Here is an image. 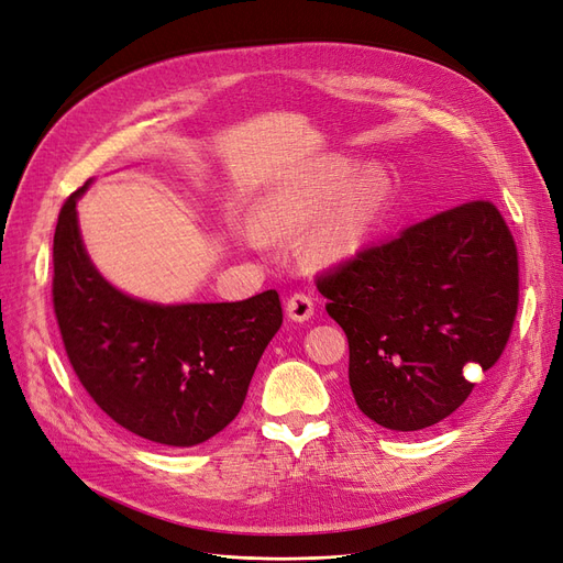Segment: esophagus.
I'll return each instance as SVG.
<instances>
[{
	"label": "esophagus",
	"instance_id": "obj_1",
	"mask_svg": "<svg viewBox=\"0 0 563 563\" xmlns=\"http://www.w3.org/2000/svg\"><path fill=\"white\" fill-rule=\"evenodd\" d=\"M285 310H287V318H289V320L306 322L310 316L316 313V303H313V299H310L308 295L297 292V295H292V297L287 299Z\"/></svg>",
	"mask_w": 563,
	"mask_h": 563
}]
</instances>
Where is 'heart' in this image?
I'll return each mask as SVG.
<instances>
[{
    "instance_id": "obj_1",
    "label": "heart",
    "mask_w": 563,
    "mask_h": 563,
    "mask_svg": "<svg viewBox=\"0 0 563 563\" xmlns=\"http://www.w3.org/2000/svg\"><path fill=\"white\" fill-rule=\"evenodd\" d=\"M352 172L350 159H331L271 187L255 208V227H247L245 241L262 247L266 236L299 232L320 214L301 241L306 257L329 264L355 253L383 213L389 180L378 166H364L355 176Z\"/></svg>"
}]
</instances>
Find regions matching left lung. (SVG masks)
<instances>
[{
    "label": "left lung",
    "instance_id": "1",
    "mask_svg": "<svg viewBox=\"0 0 563 563\" xmlns=\"http://www.w3.org/2000/svg\"><path fill=\"white\" fill-rule=\"evenodd\" d=\"M327 313L350 345L360 410L418 431L460 408L471 368H492L519 301L517 245L492 201H466L410 224L318 276Z\"/></svg>",
    "mask_w": 563,
    "mask_h": 563
}]
</instances>
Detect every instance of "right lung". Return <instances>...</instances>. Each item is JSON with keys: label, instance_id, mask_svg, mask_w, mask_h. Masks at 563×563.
Returning <instances> with one entry per match:
<instances>
[{"label": "right lung", "instance_id": "add662e5", "mask_svg": "<svg viewBox=\"0 0 563 563\" xmlns=\"http://www.w3.org/2000/svg\"><path fill=\"white\" fill-rule=\"evenodd\" d=\"M53 241V308L80 385L113 422L169 448H192L232 422L283 324L276 289L234 303L162 306L128 297L95 268L76 201Z\"/></svg>", "mask_w": 563, "mask_h": 563}]
</instances>
